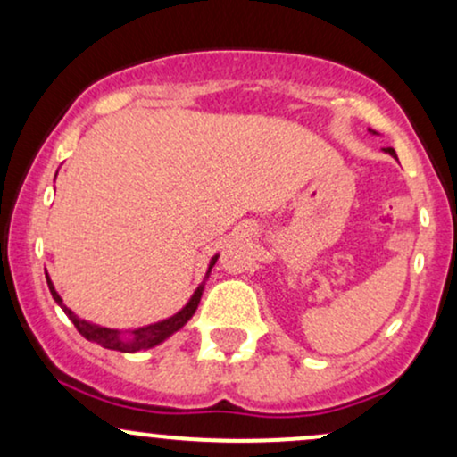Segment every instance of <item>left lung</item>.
<instances>
[{"label": "left lung", "instance_id": "1", "mask_svg": "<svg viewBox=\"0 0 457 457\" xmlns=\"http://www.w3.org/2000/svg\"><path fill=\"white\" fill-rule=\"evenodd\" d=\"M371 133H374V135H378V133H376V130H371ZM385 152H389L391 156H395V150H393V148H386ZM395 159H397V156H395Z\"/></svg>", "mask_w": 457, "mask_h": 457}]
</instances>
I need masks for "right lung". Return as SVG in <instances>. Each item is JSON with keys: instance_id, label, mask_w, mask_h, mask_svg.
<instances>
[{"instance_id": "add662e5", "label": "right lung", "mask_w": 457, "mask_h": 457, "mask_svg": "<svg viewBox=\"0 0 457 457\" xmlns=\"http://www.w3.org/2000/svg\"><path fill=\"white\" fill-rule=\"evenodd\" d=\"M219 255H214L211 260V264H208V272H206V279L208 275H211L214 262H217ZM46 275V272H45ZM204 279L202 283L197 286V290L193 292V296L188 298V303L185 307L180 309V312L174 313V316L161 320V322H154V324H148V327H139V328H129V330H120V328H107V327H101V324H92L87 322V320L79 318L72 309H68L64 305V301H62V296L55 292V286L51 283L49 275H46V283H49V290H51V296H54V301L64 309V313L68 318H71V322L75 324L79 333L83 335V337L87 339V342H94L98 345H103V348L107 350H118V353H141V350H150L154 348V345H159L165 342L167 337H171V335L176 333V330H180L188 320L193 318V313H195V309L199 305V298H202V292H204Z\"/></svg>"}]
</instances>
